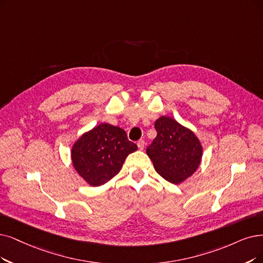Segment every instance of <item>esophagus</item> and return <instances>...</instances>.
Returning <instances> with one entry per match:
<instances>
[{
	"mask_svg": "<svg viewBox=\"0 0 263 263\" xmlns=\"http://www.w3.org/2000/svg\"><path fill=\"white\" fill-rule=\"evenodd\" d=\"M137 145H138V148H139L140 150H143V148H144V140H142V139L138 140V141H137Z\"/></svg>",
	"mask_w": 263,
	"mask_h": 263,
	"instance_id": "34e87169",
	"label": "esophagus"
}]
</instances>
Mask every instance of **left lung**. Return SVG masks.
<instances>
[{
	"mask_svg": "<svg viewBox=\"0 0 263 263\" xmlns=\"http://www.w3.org/2000/svg\"><path fill=\"white\" fill-rule=\"evenodd\" d=\"M157 133L146 154L165 180L178 184L192 176L202 159V145L194 133L168 117L157 119Z\"/></svg>",
	"mask_w": 263,
	"mask_h": 263,
	"instance_id": "obj_1",
	"label": "left lung"
}]
</instances>
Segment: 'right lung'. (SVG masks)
I'll return each mask as SVG.
<instances>
[{"mask_svg":"<svg viewBox=\"0 0 263 263\" xmlns=\"http://www.w3.org/2000/svg\"><path fill=\"white\" fill-rule=\"evenodd\" d=\"M136 150L137 144L128 140L124 129L102 123L82 136L73 145L71 156L79 175L97 186L118 175L126 156Z\"/></svg>","mask_w":263,"mask_h":263,"instance_id":"add662e5","label":"right lung"}]
</instances>
